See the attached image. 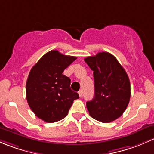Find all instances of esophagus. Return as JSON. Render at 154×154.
I'll return each mask as SVG.
<instances>
[{"label":"esophagus","mask_w":154,"mask_h":154,"mask_svg":"<svg viewBox=\"0 0 154 154\" xmlns=\"http://www.w3.org/2000/svg\"><path fill=\"white\" fill-rule=\"evenodd\" d=\"M78 93H79V96H80V97H82V90H80L79 92H78Z\"/></svg>","instance_id":"1"}]
</instances>
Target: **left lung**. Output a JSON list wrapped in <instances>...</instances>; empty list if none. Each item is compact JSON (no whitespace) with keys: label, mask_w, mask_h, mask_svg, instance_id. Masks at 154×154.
I'll return each instance as SVG.
<instances>
[{"label":"left lung","mask_w":154,"mask_h":154,"mask_svg":"<svg viewBox=\"0 0 154 154\" xmlns=\"http://www.w3.org/2000/svg\"><path fill=\"white\" fill-rule=\"evenodd\" d=\"M93 71L95 95L86 104L89 114L95 119L107 123L122 115L131 98L128 74L112 54L101 52L85 58Z\"/></svg>","instance_id":"left-lung-1"}]
</instances>
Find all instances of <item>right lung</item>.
Segmentation results:
<instances>
[{
	"label": "right lung",
	"mask_w": 154,
	"mask_h": 154,
	"mask_svg": "<svg viewBox=\"0 0 154 154\" xmlns=\"http://www.w3.org/2000/svg\"><path fill=\"white\" fill-rule=\"evenodd\" d=\"M76 57L51 50L41 58L30 70L26 85L28 104L36 116L53 123L67 115L79 94L70 89V79L63 72Z\"/></svg>",
	"instance_id": "obj_1"
}]
</instances>
